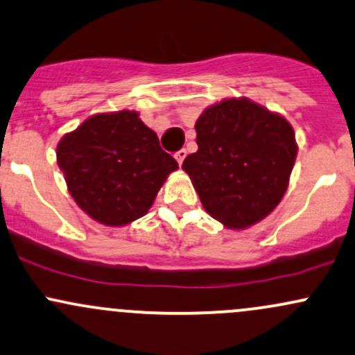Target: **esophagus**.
Here are the masks:
<instances>
[{"instance_id":"34e87169","label":"esophagus","mask_w":355,"mask_h":355,"mask_svg":"<svg viewBox=\"0 0 355 355\" xmlns=\"http://www.w3.org/2000/svg\"><path fill=\"white\" fill-rule=\"evenodd\" d=\"M185 156H187V151H185V149H180V151H178L177 155H175V158H177L178 165H182V163H184Z\"/></svg>"}]
</instances>
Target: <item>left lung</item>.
<instances>
[{
  "instance_id": "1",
  "label": "left lung",
  "mask_w": 355,
  "mask_h": 355,
  "mask_svg": "<svg viewBox=\"0 0 355 355\" xmlns=\"http://www.w3.org/2000/svg\"><path fill=\"white\" fill-rule=\"evenodd\" d=\"M184 168L209 214L231 230L267 218L284 197L297 155L293 125L248 98L207 107Z\"/></svg>"
}]
</instances>
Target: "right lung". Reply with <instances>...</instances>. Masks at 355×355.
I'll use <instances>...</instances> for the list:
<instances>
[{
    "instance_id": "add662e5",
    "label": "right lung",
    "mask_w": 355,
    "mask_h": 355,
    "mask_svg": "<svg viewBox=\"0 0 355 355\" xmlns=\"http://www.w3.org/2000/svg\"><path fill=\"white\" fill-rule=\"evenodd\" d=\"M55 155L74 202L105 226L143 218L178 168L134 110L92 115L62 136Z\"/></svg>"
}]
</instances>
